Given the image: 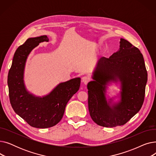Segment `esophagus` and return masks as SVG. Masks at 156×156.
Wrapping results in <instances>:
<instances>
[{
  "label": "esophagus",
  "mask_w": 156,
  "mask_h": 156,
  "mask_svg": "<svg viewBox=\"0 0 156 156\" xmlns=\"http://www.w3.org/2000/svg\"><path fill=\"white\" fill-rule=\"evenodd\" d=\"M81 80H82V82L83 83L84 85H87L89 82L90 80V78L88 76H83L82 79H81Z\"/></svg>",
  "instance_id": "34e87169"
}]
</instances>
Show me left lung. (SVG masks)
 Listing matches in <instances>:
<instances>
[{"mask_svg":"<svg viewBox=\"0 0 156 156\" xmlns=\"http://www.w3.org/2000/svg\"><path fill=\"white\" fill-rule=\"evenodd\" d=\"M88 82V110L92 120L104 127L123 125L141 109L147 81L144 57L140 50L121 38L118 51L109 58L101 57ZM120 90L107 99L108 86Z\"/></svg>","mask_w":156,"mask_h":156,"instance_id":"1","label":"left lung"}]
</instances>
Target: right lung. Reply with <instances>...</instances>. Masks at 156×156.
Masks as SVG:
<instances>
[{
	"mask_svg": "<svg viewBox=\"0 0 156 156\" xmlns=\"http://www.w3.org/2000/svg\"><path fill=\"white\" fill-rule=\"evenodd\" d=\"M47 35L29 38L16 51L7 77L10 102L14 112L33 127L47 128L61 120L66 106L80 88L81 78L59 83L51 92L37 96L26 87L24 69L28 57L40 43L48 42Z\"/></svg>",
	"mask_w": 156,
	"mask_h": 156,
	"instance_id": "obj_1",
	"label": "right lung"
}]
</instances>
